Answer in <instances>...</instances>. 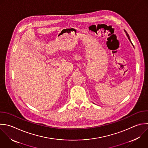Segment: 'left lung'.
I'll return each mask as SVG.
<instances>
[{
    "mask_svg": "<svg viewBox=\"0 0 148 148\" xmlns=\"http://www.w3.org/2000/svg\"><path fill=\"white\" fill-rule=\"evenodd\" d=\"M125 33H126V35H127V37H128V39L130 40V41L131 42V40H130V36H129V35H128V34L127 33V32L125 31ZM131 43H132V42H131Z\"/></svg>",
    "mask_w": 148,
    "mask_h": 148,
    "instance_id": "1",
    "label": "left lung"
}]
</instances>
